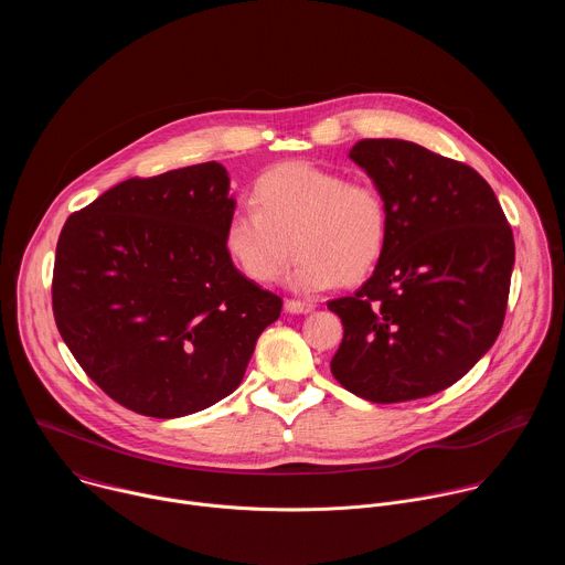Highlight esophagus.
I'll list each match as a JSON object with an SVG mask.
<instances>
[{
    "label": "esophagus",
    "instance_id": "esophagus-1",
    "mask_svg": "<svg viewBox=\"0 0 565 565\" xmlns=\"http://www.w3.org/2000/svg\"><path fill=\"white\" fill-rule=\"evenodd\" d=\"M284 308H286V312H290V315H306V312H312V310H315V303H310V301H299V299H286V301H284Z\"/></svg>",
    "mask_w": 565,
    "mask_h": 565
}]
</instances>
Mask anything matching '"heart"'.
I'll list each match as a JSON object with an SVG mask.
<instances>
[{
    "mask_svg": "<svg viewBox=\"0 0 565 565\" xmlns=\"http://www.w3.org/2000/svg\"><path fill=\"white\" fill-rule=\"evenodd\" d=\"M253 205L227 218L223 250L255 284L277 281L292 248L299 262L290 284L303 292L358 284L384 255L388 207L369 181L292 160L257 179Z\"/></svg>",
    "mask_w": 565,
    "mask_h": 565,
    "instance_id": "heart-1",
    "label": "heart"
}]
</instances>
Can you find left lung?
<instances>
[{
	"label": "left lung",
	"instance_id": "8db88e82",
	"mask_svg": "<svg viewBox=\"0 0 565 565\" xmlns=\"http://www.w3.org/2000/svg\"><path fill=\"white\" fill-rule=\"evenodd\" d=\"M349 158L386 201L388 238L364 286L329 301L344 327L331 371L380 405L434 395L501 333L512 227L488 181L458 160L397 138H364Z\"/></svg>",
	"mask_w": 565,
	"mask_h": 565
}]
</instances>
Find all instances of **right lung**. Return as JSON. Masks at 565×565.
I'll use <instances>...</instances> for the list:
<instances>
[{"instance_id":"add662e5","label":"right lung","mask_w":565,"mask_h":565,"mask_svg":"<svg viewBox=\"0 0 565 565\" xmlns=\"http://www.w3.org/2000/svg\"><path fill=\"white\" fill-rule=\"evenodd\" d=\"M230 177L201 163L129 179L71 214L53 268L57 331L118 405L181 418L230 395L281 299L223 250Z\"/></svg>"}]
</instances>
